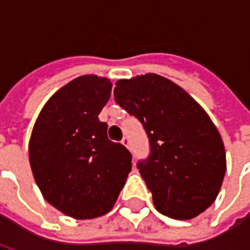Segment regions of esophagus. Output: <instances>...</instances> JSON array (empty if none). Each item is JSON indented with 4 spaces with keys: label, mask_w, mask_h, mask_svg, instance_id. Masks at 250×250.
<instances>
[{
    "label": "esophagus",
    "mask_w": 250,
    "mask_h": 250,
    "mask_svg": "<svg viewBox=\"0 0 250 250\" xmlns=\"http://www.w3.org/2000/svg\"><path fill=\"white\" fill-rule=\"evenodd\" d=\"M122 143L125 145V147H128V148H131V139L130 136H125L123 139H122Z\"/></svg>",
    "instance_id": "esophagus-1"
}]
</instances>
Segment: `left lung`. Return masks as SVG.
<instances>
[{"mask_svg": "<svg viewBox=\"0 0 250 250\" xmlns=\"http://www.w3.org/2000/svg\"><path fill=\"white\" fill-rule=\"evenodd\" d=\"M114 98L146 131L150 154L136 167L158 211L175 220L205 211L218 195L226 157L204 108L175 83L154 73L119 80Z\"/></svg>", "mask_w": 250, "mask_h": 250, "instance_id": "8db88e82", "label": "left lung"}]
</instances>
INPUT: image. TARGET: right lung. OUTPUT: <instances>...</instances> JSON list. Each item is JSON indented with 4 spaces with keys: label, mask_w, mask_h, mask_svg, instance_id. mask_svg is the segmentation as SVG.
Masks as SVG:
<instances>
[{
    "label": "right lung",
    "mask_w": 250,
    "mask_h": 250,
    "mask_svg": "<svg viewBox=\"0 0 250 250\" xmlns=\"http://www.w3.org/2000/svg\"><path fill=\"white\" fill-rule=\"evenodd\" d=\"M112 84L95 75L60 88L37 118L29 142V162L44 198L64 214L85 220L114 206L131 171L132 155L109 141L99 114Z\"/></svg>",
    "instance_id": "obj_1"
}]
</instances>
